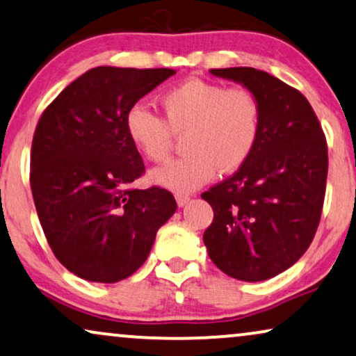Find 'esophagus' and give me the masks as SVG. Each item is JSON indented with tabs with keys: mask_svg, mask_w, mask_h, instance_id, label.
Returning a JSON list of instances; mask_svg holds the SVG:
<instances>
[{
	"mask_svg": "<svg viewBox=\"0 0 356 356\" xmlns=\"http://www.w3.org/2000/svg\"><path fill=\"white\" fill-rule=\"evenodd\" d=\"M175 199H177V202H178V206L179 207H183V206H186V204L189 202V194H184V193H177L175 194Z\"/></svg>",
	"mask_w": 356,
	"mask_h": 356,
	"instance_id": "esophagus-1",
	"label": "esophagus"
}]
</instances>
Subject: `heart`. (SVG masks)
I'll return each instance as SVG.
<instances>
[{"label": "heart", "instance_id": "1", "mask_svg": "<svg viewBox=\"0 0 356 356\" xmlns=\"http://www.w3.org/2000/svg\"><path fill=\"white\" fill-rule=\"evenodd\" d=\"M163 118L145 105L126 113V133L150 162H165L177 136L186 155L154 170L150 178L175 193H189L245 165L261 134L262 104L251 87L189 79L162 95Z\"/></svg>", "mask_w": 356, "mask_h": 356}]
</instances>
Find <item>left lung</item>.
Here are the masks:
<instances>
[{
	"mask_svg": "<svg viewBox=\"0 0 356 356\" xmlns=\"http://www.w3.org/2000/svg\"><path fill=\"white\" fill-rule=\"evenodd\" d=\"M251 87L262 124L251 157L201 197L213 209L204 245L233 279L261 282L295 264L308 250L323 213L327 143L306 97L254 67L211 70Z\"/></svg>",
	"mask_w": 356,
	"mask_h": 356,
	"instance_id": "1",
	"label": "left lung"
}]
</instances>
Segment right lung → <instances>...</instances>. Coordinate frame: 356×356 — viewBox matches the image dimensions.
Here are the masks:
<instances>
[{"mask_svg": "<svg viewBox=\"0 0 356 356\" xmlns=\"http://www.w3.org/2000/svg\"><path fill=\"white\" fill-rule=\"evenodd\" d=\"M175 72L94 67L38 120L31 152L37 216L53 254L81 279L115 284L133 275L177 211L167 189L131 188L145 167L124 124L131 106Z\"/></svg>", "mask_w": 356, "mask_h": 356, "instance_id": "right-lung-1", "label": "right lung"}]
</instances>
